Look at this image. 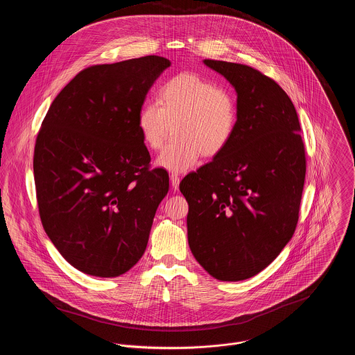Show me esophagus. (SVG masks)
Here are the masks:
<instances>
[{"label": "esophagus", "instance_id": "34e87169", "mask_svg": "<svg viewBox=\"0 0 355 355\" xmlns=\"http://www.w3.org/2000/svg\"><path fill=\"white\" fill-rule=\"evenodd\" d=\"M169 179H171L172 187H173L175 190H178V189H179V183H180L179 175H178V173H171V175H169Z\"/></svg>", "mask_w": 355, "mask_h": 355}]
</instances>
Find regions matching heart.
<instances>
[{"label":"heart","instance_id":"b5f03b06","mask_svg":"<svg viewBox=\"0 0 355 355\" xmlns=\"http://www.w3.org/2000/svg\"><path fill=\"white\" fill-rule=\"evenodd\" d=\"M238 102L234 93L194 72L169 78L158 101L142 105L138 128L144 144L158 150L172 131L176 138L157 158L172 172H186L201 155L216 157L232 141L238 125Z\"/></svg>","mask_w":355,"mask_h":355}]
</instances>
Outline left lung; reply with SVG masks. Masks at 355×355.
<instances>
[{"mask_svg":"<svg viewBox=\"0 0 355 355\" xmlns=\"http://www.w3.org/2000/svg\"><path fill=\"white\" fill-rule=\"evenodd\" d=\"M238 94L230 145L180 182L189 202L191 253L217 280L239 282L265 269L293 238L306 157L294 103L249 65L203 60Z\"/></svg>","mask_w":355,"mask_h":355,"instance_id":"8db88e82","label":"left lung"}]
</instances>
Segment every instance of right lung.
I'll return each instance as SVG.
<instances>
[{
	"mask_svg": "<svg viewBox=\"0 0 355 355\" xmlns=\"http://www.w3.org/2000/svg\"><path fill=\"white\" fill-rule=\"evenodd\" d=\"M168 58L146 55L80 71L51 102L34 149L41 221L78 270L116 277L145 253L153 218L169 190L138 113Z\"/></svg>",
	"mask_w": 355,
	"mask_h": 355,
	"instance_id": "obj_1",
	"label": "right lung"
}]
</instances>
